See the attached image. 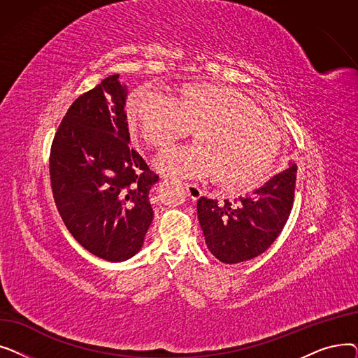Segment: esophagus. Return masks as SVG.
Returning a JSON list of instances; mask_svg holds the SVG:
<instances>
[{"label":"esophagus","mask_w":358,"mask_h":358,"mask_svg":"<svg viewBox=\"0 0 358 358\" xmlns=\"http://www.w3.org/2000/svg\"><path fill=\"white\" fill-rule=\"evenodd\" d=\"M184 189H185V192H187V196H189L192 200L200 199V196H201V189H200L199 185L190 184V182H185V184H184Z\"/></svg>","instance_id":"obj_1"}]
</instances>
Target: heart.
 I'll return each mask as SVG.
<instances>
[{"label":"heart","instance_id":"obj_1","mask_svg":"<svg viewBox=\"0 0 358 358\" xmlns=\"http://www.w3.org/2000/svg\"><path fill=\"white\" fill-rule=\"evenodd\" d=\"M130 127L150 146L166 148L194 130L196 143L164 150L159 171L210 178L223 189L243 192L271 168L280 136L275 126L242 92L213 84H189L173 99L146 88L127 100Z\"/></svg>","mask_w":358,"mask_h":358}]
</instances>
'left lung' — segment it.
Instances as JSON below:
<instances>
[{
    "instance_id": "1",
    "label": "left lung",
    "mask_w": 358,
    "mask_h": 358,
    "mask_svg": "<svg viewBox=\"0 0 358 358\" xmlns=\"http://www.w3.org/2000/svg\"><path fill=\"white\" fill-rule=\"evenodd\" d=\"M297 165L289 166L251 194L235 201L200 197L197 217L206 245L224 264L248 261L261 255L283 231L289 219Z\"/></svg>"
}]
</instances>
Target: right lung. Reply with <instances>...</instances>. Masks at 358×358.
<instances>
[{"mask_svg":"<svg viewBox=\"0 0 358 358\" xmlns=\"http://www.w3.org/2000/svg\"><path fill=\"white\" fill-rule=\"evenodd\" d=\"M127 87L119 73L72 103L50 150L56 208L92 255L120 262L138 254L152 223L150 187L159 177L130 146Z\"/></svg>","mask_w":358,"mask_h":358,"instance_id":"add662e5","label":"right lung"}]
</instances>
